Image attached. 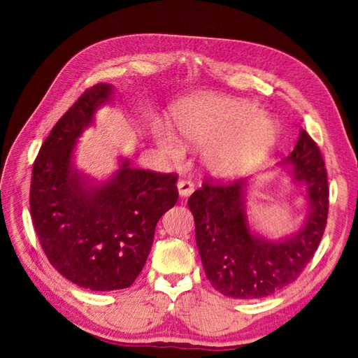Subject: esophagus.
Here are the masks:
<instances>
[{"mask_svg": "<svg viewBox=\"0 0 358 358\" xmlns=\"http://www.w3.org/2000/svg\"><path fill=\"white\" fill-rule=\"evenodd\" d=\"M180 196H189L194 192V183L191 180H180L177 183Z\"/></svg>", "mask_w": 358, "mask_h": 358, "instance_id": "esophagus-1", "label": "esophagus"}]
</instances>
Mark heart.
Here are the masks:
<instances>
[{"instance_id": "heart-1", "label": "heart", "mask_w": 358, "mask_h": 358, "mask_svg": "<svg viewBox=\"0 0 358 358\" xmlns=\"http://www.w3.org/2000/svg\"><path fill=\"white\" fill-rule=\"evenodd\" d=\"M172 124L201 150L204 167L215 177L235 178L252 171L268 157L278 138V124L262 115L255 104L220 95L187 96L173 106ZM169 155H178L181 143L173 134L157 135Z\"/></svg>"}]
</instances>
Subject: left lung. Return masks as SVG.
Masks as SVG:
<instances>
[{
  "label": "left lung",
  "instance_id": "8db88e82",
  "mask_svg": "<svg viewBox=\"0 0 358 358\" xmlns=\"http://www.w3.org/2000/svg\"><path fill=\"white\" fill-rule=\"evenodd\" d=\"M280 164L291 166L295 183L306 185L309 214L299 231L269 240L250 231L246 214L248 180L204 181L187 200L195 240L212 287L240 300L262 299L296 280L314 257L329 209L328 173L320 149L306 131Z\"/></svg>",
  "mask_w": 358,
  "mask_h": 358
}]
</instances>
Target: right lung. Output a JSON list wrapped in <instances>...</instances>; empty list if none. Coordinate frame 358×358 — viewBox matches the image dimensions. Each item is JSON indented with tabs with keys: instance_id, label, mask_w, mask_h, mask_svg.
<instances>
[{
	"instance_id": "1",
	"label": "right lung",
	"mask_w": 358,
	"mask_h": 358,
	"mask_svg": "<svg viewBox=\"0 0 358 358\" xmlns=\"http://www.w3.org/2000/svg\"><path fill=\"white\" fill-rule=\"evenodd\" d=\"M113 87L86 89L43 143L30 183V215L50 264L72 283L90 291H117L140 275L155 226L178 200L177 175L120 169L94 185L75 169L73 150Z\"/></svg>"
}]
</instances>
